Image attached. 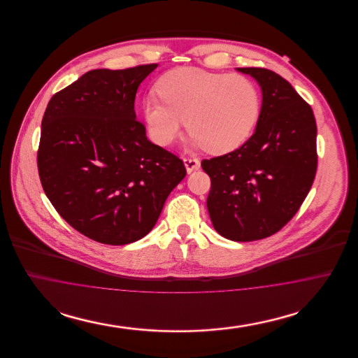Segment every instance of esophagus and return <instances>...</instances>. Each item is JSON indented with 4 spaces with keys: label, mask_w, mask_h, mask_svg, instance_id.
Wrapping results in <instances>:
<instances>
[{
    "label": "esophagus",
    "mask_w": 358,
    "mask_h": 358,
    "mask_svg": "<svg viewBox=\"0 0 358 358\" xmlns=\"http://www.w3.org/2000/svg\"><path fill=\"white\" fill-rule=\"evenodd\" d=\"M184 164H185L187 173L199 171L200 166H201V165H200V161H199L197 158H185V159H184Z\"/></svg>",
    "instance_id": "esophagus-1"
}]
</instances>
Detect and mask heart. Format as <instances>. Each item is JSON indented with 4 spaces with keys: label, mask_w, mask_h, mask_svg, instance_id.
I'll return each instance as SVG.
<instances>
[{
    "label": "heart",
    "mask_w": 358,
    "mask_h": 358,
    "mask_svg": "<svg viewBox=\"0 0 358 358\" xmlns=\"http://www.w3.org/2000/svg\"><path fill=\"white\" fill-rule=\"evenodd\" d=\"M158 96L143 103V115L155 143L168 146L185 126L192 143L209 153H229L255 130L260 117V94L243 75L180 67L165 73Z\"/></svg>",
    "instance_id": "1"
}]
</instances>
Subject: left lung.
I'll return each instance as SVG.
<instances>
[{
	"instance_id": "1",
	"label": "left lung",
	"mask_w": 358,
	"mask_h": 358,
	"mask_svg": "<svg viewBox=\"0 0 358 358\" xmlns=\"http://www.w3.org/2000/svg\"><path fill=\"white\" fill-rule=\"evenodd\" d=\"M238 71L262 88L255 133L201 166L210 177L206 206L213 228L234 241H254L280 231L305 201L317 171V124L311 107L280 75Z\"/></svg>"
}]
</instances>
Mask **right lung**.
Here are the masks:
<instances>
[{
    "label": "right lung",
    "mask_w": 358,
    "mask_h": 358,
    "mask_svg": "<svg viewBox=\"0 0 358 358\" xmlns=\"http://www.w3.org/2000/svg\"><path fill=\"white\" fill-rule=\"evenodd\" d=\"M157 66L88 71L52 96L43 117V189L72 228L103 244L146 236L187 176L136 120V90Z\"/></svg>",
    "instance_id": "right-lung-1"
}]
</instances>
